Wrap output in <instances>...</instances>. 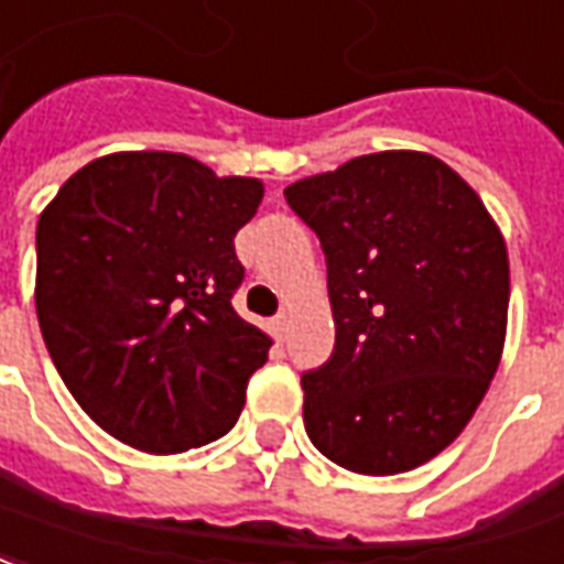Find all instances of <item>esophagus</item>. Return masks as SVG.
I'll return each instance as SVG.
<instances>
[{
  "label": "esophagus",
  "instance_id": "esophagus-1",
  "mask_svg": "<svg viewBox=\"0 0 564 564\" xmlns=\"http://www.w3.org/2000/svg\"><path fill=\"white\" fill-rule=\"evenodd\" d=\"M270 330H273L275 339H285V334H289V313H279L270 322Z\"/></svg>",
  "mask_w": 564,
  "mask_h": 564
}]
</instances>
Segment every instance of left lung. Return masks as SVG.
Masks as SVG:
<instances>
[{"label": "left lung", "instance_id": "left-lung-1", "mask_svg": "<svg viewBox=\"0 0 564 564\" xmlns=\"http://www.w3.org/2000/svg\"><path fill=\"white\" fill-rule=\"evenodd\" d=\"M285 199L322 239L337 327L330 361L301 379L310 441L367 477L425 465L465 431L501 365V227L425 151L361 154Z\"/></svg>", "mask_w": 564, "mask_h": 564}]
</instances>
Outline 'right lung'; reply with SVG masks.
Instances as JSON below:
<instances>
[{
    "mask_svg": "<svg viewBox=\"0 0 564 564\" xmlns=\"http://www.w3.org/2000/svg\"><path fill=\"white\" fill-rule=\"evenodd\" d=\"M261 178L175 151H115L39 215L35 313L57 373L115 441L187 453L237 425L273 339L230 306L234 237Z\"/></svg>",
    "mask_w": 564,
    "mask_h": 564,
    "instance_id": "1",
    "label": "right lung"
}]
</instances>
